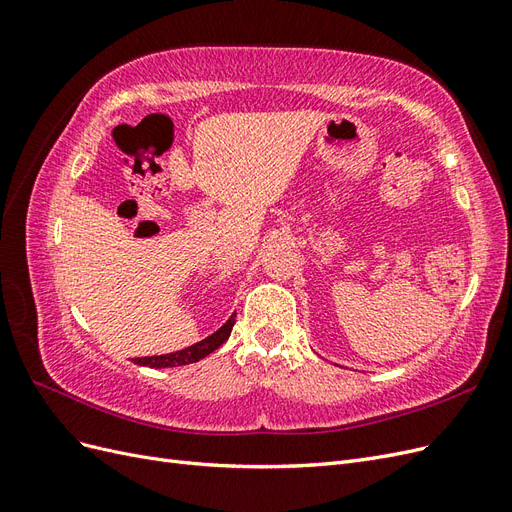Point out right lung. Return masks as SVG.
<instances>
[{"mask_svg": "<svg viewBox=\"0 0 512 512\" xmlns=\"http://www.w3.org/2000/svg\"><path fill=\"white\" fill-rule=\"evenodd\" d=\"M235 316L232 314L224 327H220L218 331H215L213 335L205 337L203 342H196L194 346L185 348V350H177V352H170V354H160V356H145V359H134L136 365H149V367H177V365H190V363H196L200 359H205L207 354H211L213 350H218L226 339L230 337V331L232 327H235Z\"/></svg>", "mask_w": 512, "mask_h": 512, "instance_id": "right-lung-1", "label": "right lung"}]
</instances>
